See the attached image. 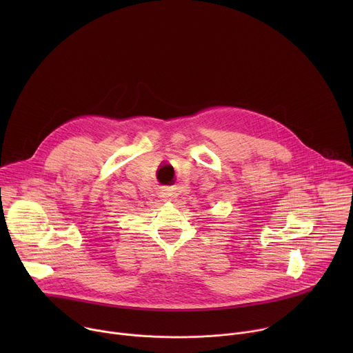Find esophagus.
Instances as JSON below:
<instances>
[{"instance_id":"1","label":"esophagus","mask_w":353,"mask_h":353,"mask_svg":"<svg viewBox=\"0 0 353 353\" xmlns=\"http://www.w3.org/2000/svg\"><path fill=\"white\" fill-rule=\"evenodd\" d=\"M173 194H174L173 188H170V187H165V188H163V196H165V198L170 199V198L173 196Z\"/></svg>"}]
</instances>
